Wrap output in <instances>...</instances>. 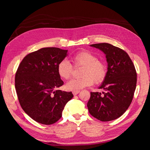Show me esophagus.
Returning a JSON list of instances; mask_svg holds the SVG:
<instances>
[{"mask_svg":"<svg viewBox=\"0 0 150 150\" xmlns=\"http://www.w3.org/2000/svg\"><path fill=\"white\" fill-rule=\"evenodd\" d=\"M80 92V91H73V95H77V94Z\"/></svg>","mask_w":150,"mask_h":150,"instance_id":"obj_1","label":"esophagus"}]
</instances>
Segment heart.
Masks as SVG:
<instances>
[{
  "label": "heart",
  "mask_w": 150,
  "mask_h": 150,
  "mask_svg": "<svg viewBox=\"0 0 150 150\" xmlns=\"http://www.w3.org/2000/svg\"><path fill=\"white\" fill-rule=\"evenodd\" d=\"M75 65H83L81 75L82 77L73 79L66 85L67 89L78 91L91 86L94 82L96 84L105 79L107 69L105 63L98 60L96 55L89 51H81L73 57ZM57 73L63 79H69L72 76L73 65L67 59H62L58 63Z\"/></svg>",
  "instance_id": "obj_1"
}]
</instances>
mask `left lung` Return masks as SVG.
Returning a JSON list of instances; mask_svg holds the SVG:
<instances>
[{
  "label": "left lung",
  "mask_w": 150,
  "mask_h": 150,
  "mask_svg": "<svg viewBox=\"0 0 150 150\" xmlns=\"http://www.w3.org/2000/svg\"><path fill=\"white\" fill-rule=\"evenodd\" d=\"M105 54L107 73L98 88L102 93L91 92L87 107L91 115L103 122L118 118L125 112L132 101L137 74L132 61L126 52L108 43L91 45Z\"/></svg>",
  "instance_id": "8db88e82"
}]
</instances>
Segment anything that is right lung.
I'll list each match as a JSON object with an SVG mask.
<instances>
[{
	"label": "right lung",
	"mask_w": 150,
	"mask_h": 150,
	"mask_svg": "<svg viewBox=\"0 0 150 150\" xmlns=\"http://www.w3.org/2000/svg\"><path fill=\"white\" fill-rule=\"evenodd\" d=\"M67 55V50L44 47L28 54L20 63L15 75L18 98L25 112L37 122H56L73 97L71 92L57 89L63 85L57 64Z\"/></svg>",
	"instance_id": "add662e5"
}]
</instances>
